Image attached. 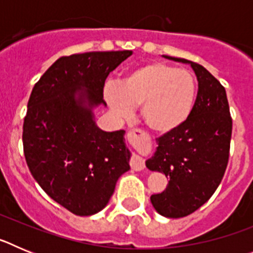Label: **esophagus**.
<instances>
[{
    "label": "esophagus",
    "mask_w": 253,
    "mask_h": 253,
    "mask_svg": "<svg viewBox=\"0 0 253 253\" xmlns=\"http://www.w3.org/2000/svg\"><path fill=\"white\" fill-rule=\"evenodd\" d=\"M126 138L130 143H137V142H142V140H147L148 139V134L146 133L144 130L142 129H138V128H133V129H129L128 133H126ZM144 160L137 154H134L133 157L130 160V167L135 171H140V169H144Z\"/></svg>",
    "instance_id": "obj_1"
}]
</instances>
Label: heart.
<instances>
[{
  "instance_id": "obj_1",
  "label": "heart",
  "mask_w": 253,
  "mask_h": 253,
  "mask_svg": "<svg viewBox=\"0 0 253 253\" xmlns=\"http://www.w3.org/2000/svg\"><path fill=\"white\" fill-rule=\"evenodd\" d=\"M196 80L186 69L162 62L133 69L120 84L105 86L104 97L118 118H128L140 105V115L151 130L171 133L184 124L194 109Z\"/></svg>"
}]
</instances>
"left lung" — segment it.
I'll return each instance as SVG.
<instances>
[{
	"instance_id": "left-lung-1",
	"label": "left lung",
	"mask_w": 253,
	"mask_h": 253,
	"mask_svg": "<svg viewBox=\"0 0 253 253\" xmlns=\"http://www.w3.org/2000/svg\"><path fill=\"white\" fill-rule=\"evenodd\" d=\"M190 63L198 78V95L189 119L180 128L157 138V151L146 162L166 175V190L151 196L161 215L182 218L204 205L218 189L229 160L232 116L222 84L209 71Z\"/></svg>"
}]
</instances>
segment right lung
Listing matches in <instances>:
<instances>
[{"label": "right lung", "instance_id": "obj_1", "mask_svg": "<svg viewBox=\"0 0 253 253\" xmlns=\"http://www.w3.org/2000/svg\"><path fill=\"white\" fill-rule=\"evenodd\" d=\"M130 55L116 50L60 57L31 91L22 126L26 163L40 187L76 215L104 209L118 178L130 169L125 131L99 129L90 109L105 104V80Z\"/></svg>", "mask_w": 253, "mask_h": 253}]
</instances>
